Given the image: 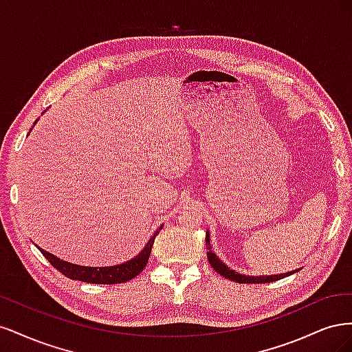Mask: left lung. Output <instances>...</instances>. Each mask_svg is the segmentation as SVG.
<instances>
[{
    "label": "left lung",
    "instance_id": "obj_1",
    "mask_svg": "<svg viewBox=\"0 0 352 352\" xmlns=\"http://www.w3.org/2000/svg\"><path fill=\"white\" fill-rule=\"evenodd\" d=\"M206 245H207V258L211 264V267L214 269L219 274H221L223 278H226L229 280H235L238 283H270V282H274V280H279V279H283L286 278V276H291L292 273L298 272H289V273H283V274H276V276H258V278H254V276H243L238 272H233L230 267H228V265L223 263L221 260H219L216 257V254L211 251V247H210V235L207 232L206 235Z\"/></svg>",
    "mask_w": 352,
    "mask_h": 352
}]
</instances>
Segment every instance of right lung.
Returning a JSON list of instances; mask_svg holds the SVG:
<instances>
[{
	"label": "right lung",
	"instance_id": "obj_1",
	"mask_svg": "<svg viewBox=\"0 0 352 352\" xmlns=\"http://www.w3.org/2000/svg\"><path fill=\"white\" fill-rule=\"evenodd\" d=\"M155 236L157 233L150 241H148L145 248L138 254L135 258L126 261L123 264L113 265V267H85V265L63 261L58 257H56V255H52L39 247L38 248L42 252V255H44V257L51 263L52 267H56L60 273L67 276V278L73 280L98 283V285H114V283H123L133 279L135 276H138L145 269L148 258H150Z\"/></svg>",
	"mask_w": 352,
	"mask_h": 352
}]
</instances>
